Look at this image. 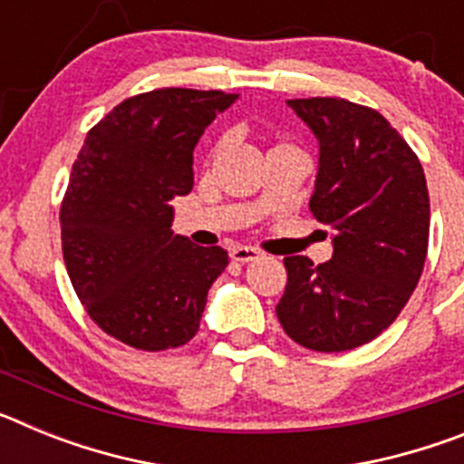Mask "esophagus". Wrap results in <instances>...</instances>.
Returning a JSON list of instances; mask_svg holds the SVG:
<instances>
[{
  "label": "esophagus",
  "instance_id": "1",
  "mask_svg": "<svg viewBox=\"0 0 464 464\" xmlns=\"http://www.w3.org/2000/svg\"><path fill=\"white\" fill-rule=\"evenodd\" d=\"M229 257L235 262H253L260 257V251L257 248H251V246H237L229 251Z\"/></svg>",
  "mask_w": 464,
  "mask_h": 464
}]
</instances>
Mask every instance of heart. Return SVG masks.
Returning <instances> with one entry per match:
<instances>
[{
  "label": "heart",
  "mask_w": 464,
  "mask_h": 464,
  "mask_svg": "<svg viewBox=\"0 0 464 464\" xmlns=\"http://www.w3.org/2000/svg\"><path fill=\"white\" fill-rule=\"evenodd\" d=\"M220 146H223V143H216V149L211 150V155H216V153H218V150H220Z\"/></svg>",
  "instance_id": "b5f03b06"
}]
</instances>
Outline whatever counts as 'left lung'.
Here are the masks:
<instances>
[{
    "label": "left lung",
    "mask_w": 464,
    "mask_h": 464,
    "mask_svg": "<svg viewBox=\"0 0 464 464\" xmlns=\"http://www.w3.org/2000/svg\"><path fill=\"white\" fill-rule=\"evenodd\" d=\"M321 143L309 208L334 229L332 260H283L278 323L299 346L339 353L395 323L423 274L430 195L420 160L391 122L342 97L288 100Z\"/></svg>",
    "instance_id": "1"
}]
</instances>
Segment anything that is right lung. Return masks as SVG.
<instances>
[{"label": "right lung", "mask_w": 464, "mask_h": 464, "mask_svg": "<svg viewBox=\"0 0 464 464\" xmlns=\"http://www.w3.org/2000/svg\"><path fill=\"white\" fill-rule=\"evenodd\" d=\"M237 94L162 88L134 94L85 137L60 207L63 256L81 304L106 334L167 351L199 330L220 246L171 232L174 197L192 190V150Z\"/></svg>", "instance_id": "1"}]
</instances>
